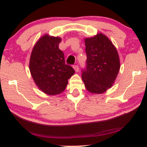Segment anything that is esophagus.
Segmentation results:
<instances>
[{
	"mask_svg": "<svg viewBox=\"0 0 147 147\" xmlns=\"http://www.w3.org/2000/svg\"><path fill=\"white\" fill-rule=\"evenodd\" d=\"M73 68H74V70H75V72H79V66L77 65H74L73 66Z\"/></svg>",
	"mask_w": 147,
	"mask_h": 147,
	"instance_id": "obj_1",
	"label": "esophagus"
}]
</instances>
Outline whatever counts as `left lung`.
I'll return each mask as SVG.
<instances>
[{
    "label": "left lung",
    "instance_id": "obj_1",
    "mask_svg": "<svg viewBox=\"0 0 147 147\" xmlns=\"http://www.w3.org/2000/svg\"><path fill=\"white\" fill-rule=\"evenodd\" d=\"M87 55L86 68L82 80L90 93L102 94L112 87L120 68L117 49L102 33L84 38Z\"/></svg>",
    "mask_w": 147,
    "mask_h": 147
}]
</instances>
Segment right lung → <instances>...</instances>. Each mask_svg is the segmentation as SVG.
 Wrapping results in <instances>:
<instances>
[{"mask_svg": "<svg viewBox=\"0 0 147 147\" xmlns=\"http://www.w3.org/2000/svg\"><path fill=\"white\" fill-rule=\"evenodd\" d=\"M61 38L46 34L32 49L29 68L34 83L40 90L48 95H56L65 90L68 79L75 74L65 63L63 52L59 48Z\"/></svg>", "mask_w": 147, "mask_h": 147, "instance_id": "obj_1", "label": "right lung"}]
</instances>
